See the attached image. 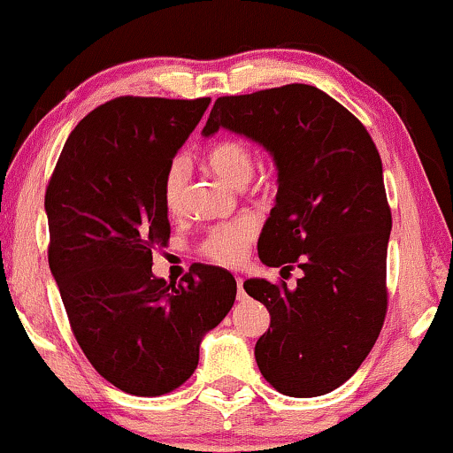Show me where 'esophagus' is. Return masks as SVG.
I'll list each match as a JSON object with an SVG mask.
<instances>
[{"mask_svg":"<svg viewBox=\"0 0 453 453\" xmlns=\"http://www.w3.org/2000/svg\"><path fill=\"white\" fill-rule=\"evenodd\" d=\"M236 286H238V301H244L246 299V293H244V280L242 278H236Z\"/></svg>","mask_w":453,"mask_h":453,"instance_id":"34e87169","label":"esophagus"}]
</instances>
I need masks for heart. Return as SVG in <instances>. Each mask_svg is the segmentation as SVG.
I'll return each mask as SVG.
<instances>
[{
	"instance_id": "1",
	"label": "heart",
	"mask_w": 453,
	"mask_h": 453,
	"mask_svg": "<svg viewBox=\"0 0 453 453\" xmlns=\"http://www.w3.org/2000/svg\"><path fill=\"white\" fill-rule=\"evenodd\" d=\"M204 165L211 173L232 188H244L253 175V152L244 142L221 140L204 154ZM186 196V165L173 160L163 177V203L171 215L180 213ZM257 234L253 219H240L215 227L204 240L203 253L221 265H238L249 253Z\"/></svg>"
}]
</instances>
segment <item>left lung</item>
<instances>
[{
  "instance_id": "obj_1",
  "label": "left lung",
  "mask_w": 453,
  "mask_h": 453,
  "mask_svg": "<svg viewBox=\"0 0 453 453\" xmlns=\"http://www.w3.org/2000/svg\"><path fill=\"white\" fill-rule=\"evenodd\" d=\"M219 129L272 157L278 194L259 259L303 272L295 288L244 282L272 318L255 345L257 365L290 397L334 391L368 357L387 313L391 209L379 150L345 106L303 83L217 98L203 135Z\"/></svg>"
}]
</instances>
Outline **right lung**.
Wrapping results in <instances>:
<instances>
[{
	"instance_id": "add662e5",
	"label": "right lung",
	"mask_w": 453,
	"mask_h": 453,
	"mask_svg": "<svg viewBox=\"0 0 453 453\" xmlns=\"http://www.w3.org/2000/svg\"><path fill=\"white\" fill-rule=\"evenodd\" d=\"M211 98H114L68 135L45 192L50 269L85 357L125 393L173 391L236 301L227 269L194 263L184 282L152 273L169 240L163 177Z\"/></svg>"
}]
</instances>
